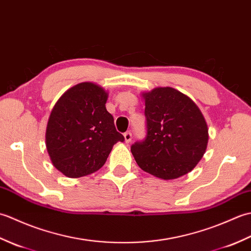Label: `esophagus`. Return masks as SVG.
I'll return each mask as SVG.
<instances>
[{
    "label": "esophagus",
    "mask_w": 251,
    "mask_h": 251,
    "mask_svg": "<svg viewBox=\"0 0 251 251\" xmlns=\"http://www.w3.org/2000/svg\"><path fill=\"white\" fill-rule=\"evenodd\" d=\"M124 139H125V142L126 143H129L131 141V134L130 131H126L124 134Z\"/></svg>",
    "instance_id": "obj_1"
}]
</instances>
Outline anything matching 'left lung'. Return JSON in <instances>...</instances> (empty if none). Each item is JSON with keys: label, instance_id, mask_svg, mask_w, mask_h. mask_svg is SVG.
Returning a JSON list of instances; mask_svg holds the SVG:
<instances>
[{"label": "left lung", "instance_id": "obj_1", "mask_svg": "<svg viewBox=\"0 0 251 251\" xmlns=\"http://www.w3.org/2000/svg\"><path fill=\"white\" fill-rule=\"evenodd\" d=\"M147 117L145 141L131 146L138 166L164 180L190 173L204 156L208 127L199 106L173 87L142 93Z\"/></svg>", "mask_w": 251, "mask_h": 251}]
</instances>
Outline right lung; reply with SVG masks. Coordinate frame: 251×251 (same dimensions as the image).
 I'll list each match as a JSON object with an SVG mask.
<instances>
[{
	"label": "right lung",
	"instance_id": "1",
	"mask_svg": "<svg viewBox=\"0 0 251 251\" xmlns=\"http://www.w3.org/2000/svg\"><path fill=\"white\" fill-rule=\"evenodd\" d=\"M108 92L83 82L69 88L52 108L45 142L54 167L69 178L84 177L103 166L116 142L124 141L105 108Z\"/></svg>",
	"mask_w": 251,
	"mask_h": 251
}]
</instances>
